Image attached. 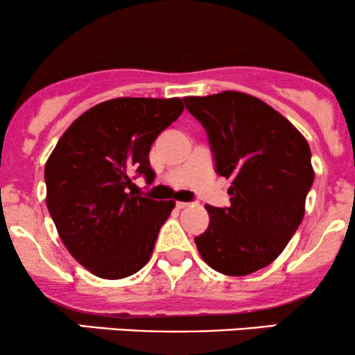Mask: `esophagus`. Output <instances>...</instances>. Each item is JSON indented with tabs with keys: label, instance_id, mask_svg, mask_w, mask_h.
I'll use <instances>...</instances> for the list:
<instances>
[{
	"label": "esophagus",
	"instance_id": "1",
	"mask_svg": "<svg viewBox=\"0 0 355 355\" xmlns=\"http://www.w3.org/2000/svg\"><path fill=\"white\" fill-rule=\"evenodd\" d=\"M189 205H190V202H177L178 209H187Z\"/></svg>",
	"mask_w": 355,
	"mask_h": 355
}]
</instances>
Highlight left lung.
Instances as JSON below:
<instances>
[{
    "mask_svg": "<svg viewBox=\"0 0 355 355\" xmlns=\"http://www.w3.org/2000/svg\"><path fill=\"white\" fill-rule=\"evenodd\" d=\"M205 128L215 172L232 178L230 205L211 207L209 227L195 237L202 259L242 277L282 254L305 211L313 183L311 148L287 118L240 92L183 98Z\"/></svg>",
    "mask_w": 355,
    "mask_h": 355,
    "instance_id": "left-lung-1",
    "label": "left lung"
}]
</instances>
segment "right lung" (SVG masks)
Instances as JSON below:
<instances>
[{
	"instance_id": "1",
	"label": "right lung",
	"mask_w": 355,
	"mask_h": 355,
	"mask_svg": "<svg viewBox=\"0 0 355 355\" xmlns=\"http://www.w3.org/2000/svg\"><path fill=\"white\" fill-rule=\"evenodd\" d=\"M182 112L180 98L103 101L73 121L48 158V211L64 247L93 275L123 279L150 260L175 202L130 191L132 173L155 180L150 148Z\"/></svg>"
}]
</instances>
